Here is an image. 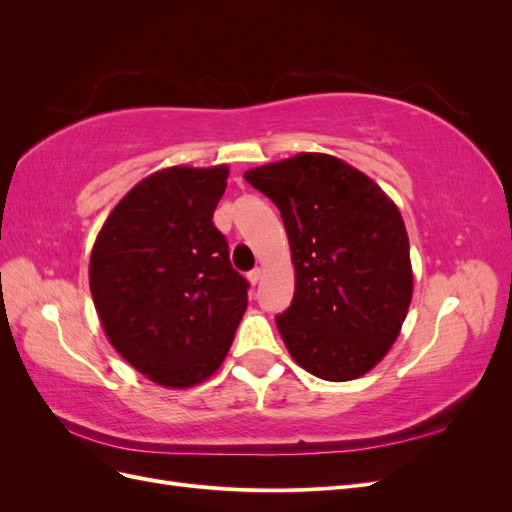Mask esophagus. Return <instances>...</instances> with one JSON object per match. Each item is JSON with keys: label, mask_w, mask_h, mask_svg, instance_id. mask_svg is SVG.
<instances>
[{"label": "esophagus", "mask_w": 512, "mask_h": 512, "mask_svg": "<svg viewBox=\"0 0 512 512\" xmlns=\"http://www.w3.org/2000/svg\"><path fill=\"white\" fill-rule=\"evenodd\" d=\"M260 277H262V269L260 267H256V269H252L250 273H247V280H250L254 286L260 282Z\"/></svg>", "instance_id": "esophagus-1"}]
</instances>
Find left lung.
<instances>
[{"label":"left lung","instance_id":"8db88e82","mask_svg":"<svg viewBox=\"0 0 512 512\" xmlns=\"http://www.w3.org/2000/svg\"><path fill=\"white\" fill-rule=\"evenodd\" d=\"M280 209L294 297L275 324L316 378L363 376L389 352L412 299L408 232L393 200L361 170L299 153L243 175Z\"/></svg>","mask_w":512,"mask_h":512}]
</instances>
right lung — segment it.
I'll list each match as a JSON object with an SVG mask.
<instances>
[{
	"label": "right lung",
	"mask_w": 512,
	"mask_h": 512,
	"mask_svg": "<svg viewBox=\"0 0 512 512\" xmlns=\"http://www.w3.org/2000/svg\"><path fill=\"white\" fill-rule=\"evenodd\" d=\"M226 177V166L149 175L119 200L91 252L89 288L108 342L170 389L222 365L247 307L250 282L213 224Z\"/></svg>",
	"instance_id": "1"
}]
</instances>
